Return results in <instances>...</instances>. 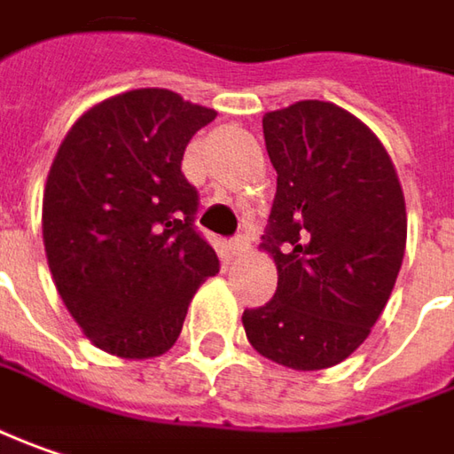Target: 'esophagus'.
I'll return each mask as SVG.
<instances>
[{"label":"esophagus","instance_id":"34e87169","mask_svg":"<svg viewBox=\"0 0 454 454\" xmlns=\"http://www.w3.org/2000/svg\"><path fill=\"white\" fill-rule=\"evenodd\" d=\"M248 244H251V241H248V236H236V239L228 244V248H231V254H233V256H241V254H247L248 251Z\"/></svg>","mask_w":454,"mask_h":454}]
</instances>
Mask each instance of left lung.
Listing matches in <instances>:
<instances>
[{
	"label": "left lung",
	"instance_id": "left-lung-1",
	"mask_svg": "<svg viewBox=\"0 0 454 454\" xmlns=\"http://www.w3.org/2000/svg\"><path fill=\"white\" fill-rule=\"evenodd\" d=\"M262 124L277 169L262 248L277 264V292L241 323L264 358L320 371L364 343L391 297L404 190L381 139L330 101H297Z\"/></svg>",
	"mask_w": 454,
	"mask_h": 454
}]
</instances>
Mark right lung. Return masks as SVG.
<instances>
[{
	"mask_svg": "<svg viewBox=\"0 0 454 454\" xmlns=\"http://www.w3.org/2000/svg\"><path fill=\"white\" fill-rule=\"evenodd\" d=\"M218 114L168 89L90 106L66 134L43 192L50 274L90 343L127 361L168 353L218 256L192 228L183 154Z\"/></svg>",
	"mask_w": 454,
	"mask_h": 454,
	"instance_id": "add662e5",
	"label": "right lung"
}]
</instances>
